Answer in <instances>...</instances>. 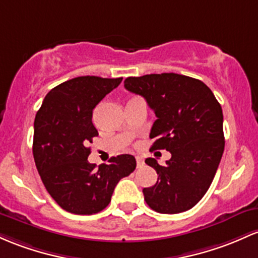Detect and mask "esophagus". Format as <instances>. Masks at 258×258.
Listing matches in <instances>:
<instances>
[{
  "mask_svg": "<svg viewBox=\"0 0 258 258\" xmlns=\"http://www.w3.org/2000/svg\"><path fill=\"white\" fill-rule=\"evenodd\" d=\"M136 161H137V166H138V168H141V166L143 165V159L141 157L136 158Z\"/></svg>",
  "mask_w": 258,
  "mask_h": 258,
  "instance_id": "obj_1",
  "label": "esophagus"
}]
</instances>
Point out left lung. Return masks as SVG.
Listing matches in <instances>:
<instances>
[{"label":"left lung","instance_id":"left-lung-1","mask_svg":"<svg viewBox=\"0 0 258 258\" xmlns=\"http://www.w3.org/2000/svg\"><path fill=\"white\" fill-rule=\"evenodd\" d=\"M124 88L142 95L157 116L151 151L171 153L164 166L146 159L158 180L143 188L144 201L159 213L188 211L208 191L224 152L222 106L202 81L177 73L128 77Z\"/></svg>","mask_w":258,"mask_h":258}]
</instances>
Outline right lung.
<instances>
[{"label": "right lung", "mask_w": 258, "mask_h": 258, "mask_svg": "<svg viewBox=\"0 0 258 258\" xmlns=\"http://www.w3.org/2000/svg\"><path fill=\"white\" fill-rule=\"evenodd\" d=\"M122 78L83 76L52 88L34 121L33 155L45 188L70 213L94 214L111 201L115 186L136 169L134 155L110 158L97 168L88 144L97 137L94 107Z\"/></svg>", "instance_id": "obj_1"}]
</instances>
